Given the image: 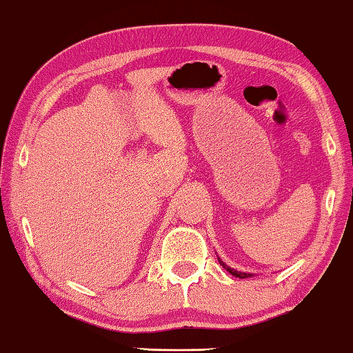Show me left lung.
Instances as JSON below:
<instances>
[{
    "mask_svg": "<svg viewBox=\"0 0 353 353\" xmlns=\"http://www.w3.org/2000/svg\"><path fill=\"white\" fill-rule=\"evenodd\" d=\"M222 263V262H221ZM224 265V263H222ZM224 268L229 271L230 274H233V276H236V278H240V279H245V278H249V276H252V274H248V273H241V271H236V270H233V268H229L227 267V265H224Z\"/></svg>",
    "mask_w": 353,
    "mask_h": 353,
    "instance_id": "1",
    "label": "left lung"
}]
</instances>
